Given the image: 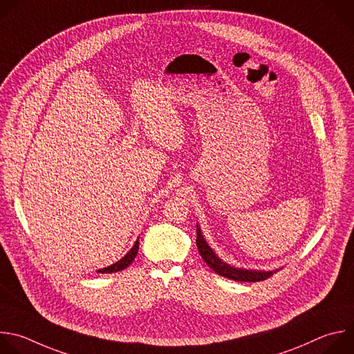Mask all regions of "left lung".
<instances>
[{
    "mask_svg": "<svg viewBox=\"0 0 354 354\" xmlns=\"http://www.w3.org/2000/svg\"><path fill=\"white\" fill-rule=\"evenodd\" d=\"M196 247L203 258V261L207 263L210 269H214L218 274L237 280V281H259L270 277L273 273H276L279 269L273 270H263V269H247V268H237L227 262H225L222 258L216 255V252L210 248V245L206 243L202 230L199 225H196Z\"/></svg>",
    "mask_w": 354,
    "mask_h": 354,
    "instance_id": "obj_1",
    "label": "left lung"
}]
</instances>
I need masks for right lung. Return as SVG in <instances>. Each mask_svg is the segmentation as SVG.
I'll return each mask as SVG.
<instances>
[{"instance_id":"add662e5","label":"right lung","mask_w":354,"mask_h":354,"mask_svg":"<svg viewBox=\"0 0 354 354\" xmlns=\"http://www.w3.org/2000/svg\"><path fill=\"white\" fill-rule=\"evenodd\" d=\"M138 250H139V239L133 243L132 248L120 259L117 261L115 263L107 266V268H102L97 270V273H113V272H118V270H122L125 268H128L131 265V262L135 259L136 254H138Z\"/></svg>"}]
</instances>
